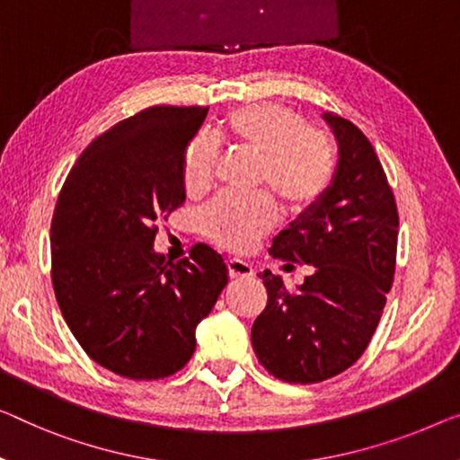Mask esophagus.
Instances as JSON below:
<instances>
[{
	"label": "esophagus",
	"mask_w": 460,
	"mask_h": 460,
	"mask_svg": "<svg viewBox=\"0 0 460 460\" xmlns=\"http://www.w3.org/2000/svg\"><path fill=\"white\" fill-rule=\"evenodd\" d=\"M227 270H229L231 279H243V277H252L253 274L252 264L243 262V260H237V258L227 260Z\"/></svg>",
	"instance_id": "esophagus-1"
}]
</instances>
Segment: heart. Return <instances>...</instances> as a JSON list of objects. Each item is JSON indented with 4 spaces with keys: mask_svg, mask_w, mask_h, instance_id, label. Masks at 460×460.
<instances>
[{
    "mask_svg": "<svg viewBox=\"0 0 460 460\" xmlns=\"http://www.w3.org/2000/svg\"><path fill=\"white\" fill-rule=\"evenodd\" d=\"M225 140L258 159L256 183H264L291 215H301L324 198L337 173V148L331 136L305 126L297 111L280 102H250L227 113ZM217 142L191 138L183 153L181 180L188 194L208 186L217 163ZM277 223L269 196H223L202 212V229L212 242L231 252H248Z\"/></svg>",
    "mask_w": 460,
    "mask_h": 460,
    "instance_id": "obj_1",
    "label": "heart"
}]
</instances>
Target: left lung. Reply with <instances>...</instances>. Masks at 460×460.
Returning <instances> with one entry per match:
<instances>
[{
    "mask_svg": "<svg viewBox=\"0 0 460 460\" xmlns=\"http://www.w3.org/2000/svg\"><path fill=\"white\" fill-rule=\"evenodd\" d=\"M339 140V167L324 198L272 239L285 269L310 264L297 289L260 274L269 291L252 326V347L274 378L314 384L351 367L378 326L394 280L399 212L378 155L366 134L324 113Z\"/></svg>",
    "mask_w": 460,
    "mask_h": 460,
    "instance_id": "1",
    "label": "left lung"
}]
</instances>
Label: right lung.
Returning a JSON list of instances; mask_svg holds the SVG:
<instances>
[{"mask_svg":"<svg viewBox=\"0 0 460 460\" xmlns=\"http://www.w3.org/2000/svg\"><path fill=\"white\" fill-rule=\"evenodd\" d=\"M208 107L155 105L121 119L78 156L51 221V280L86 355L129 380L180 372L227 266L204 243L167 262L159 221L186 202L183 153Z\"/></svg>","mask_w":460,"mask_h":460,"instance_id":"1","label":"right lung"}]
</instances>
